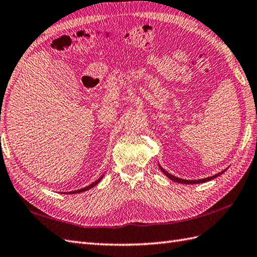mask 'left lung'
<instances>
[{"mask_svg":"<svg viewBox=\"0 0 257 257\" xmlns=\"http://www.w3.org/2000/svg\"><path fill=\"white\" fill-rule=\"evenodd\" d=\"M159 168H160V170L162 171L164 174L168 176L170 180H172V181H174V182H177V183H181V184H200V183H206V182H208V181H211V180H213V178H216L217 176H219V175H221L222 173H224L225 172V170H223L222 172H220V173H218V174H216V175H212V176H209V177H206V178H201V180H183V178H180V177H176V176H174V175H172V174H170L169 172H166L162 166H161L160 164H159Z\"/></svg>","mask_w":257,"mask_h":257,"instance_id":"1","label":"left lung"}]
</instances>
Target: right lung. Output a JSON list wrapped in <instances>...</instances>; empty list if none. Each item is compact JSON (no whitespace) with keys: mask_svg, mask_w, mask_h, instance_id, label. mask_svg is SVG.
Returning <instances> with one entry per match:
<instances>
[{"mask_svg":"<svg viewBox=\"0 0 257 257\" xmlns=\"http://www.w3.org/2000/svg\"><path fill=\"white\" fill-rule=\"evenodd\" d=\"M104 177V175H101L97 181H95L94 183H92L91 185H88V186H86V187H84V188H81V189H76V190H74V192H69V194L71 193V194H77V193H82V192H86V190H88V189H91L92 187H94V186H96V185L101 181V178ZM68 194V193H67Z\"/></svg>","mask_w":257,"mask_h":257,"instance_id":"1","label":"right lung"}]
</instances>
